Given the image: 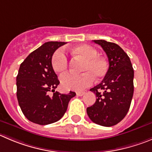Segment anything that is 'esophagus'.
<instances>
[{
	"instance_id": "34e87169",
	"label": "esophagus",
	"mask_w": 152,
	"mask_h": 152,
	"mask_svg": "<svg viewBox=\"0 0 152 152\" xmlns=\"http://www.w3.org/2000/svg\"><path fill=\"white\" fill-rule=\"evenodd\" d=\"M85 94V92H83V91H78V92H76V95L77 96H83V95H84Z\"/></svg>"
}]
</instances>
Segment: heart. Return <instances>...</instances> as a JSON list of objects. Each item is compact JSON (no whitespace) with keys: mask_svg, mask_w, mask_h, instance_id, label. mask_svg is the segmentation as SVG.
<instances>
[{"mask_svg":"<svg viewBox=\"0 0 152 152\" xmlns=\"http://www.w3.org/2000/svg\"><path fill=\"white\" fill-rule=\"evenodd\" d=\"M74 56L84 59L81 70L83 73L76 74L66 73L60 78L61 84L65 90L82 91L96 80L102 79L106 75L109 69L107 61L103 57L97 55V49L87 44H82L70 49ZM52 69L56 73H62L67 68L68 59L66 53L58 49L53 54L51 60Z\"/></svg>","mask_w":152,"mask_h":152,"instance_id":"heart-1","label":"heart"}]
</instances>
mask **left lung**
<instances>
[{"label":"left lung","instance_id":"1","mask_svg":"<svg viewBox=\"0 0 152 152\" xmlns=\"http://www.w3.org/2000/svg\"><path fill=\"white\" fill-rule=\"evenodd\" d=\"M93 41L103 48L110 65L103 81L90 89L97 100L88 107L87 114L95 124L111 127L120 122L130 109L134 94V68L128 55L118 45L103 39Z\"/></svg>","mask_w":152,"mask_h":152}]
</instances>
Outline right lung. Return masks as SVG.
<instances>
[{"instance_id":"right-lung-1","label":"right lung","mask_w":152,"mask_h":152,"mask_svg":"<svg viewBox=\"0 0 152 152\" xmlns=\"http://www.w3.org/2000/svg\"><path fill=\"white\" fill-rule=\"evenodd\" d=\"M65 42H45L31 52L21 64L16 77L17 99L25 117L40 125L60 120L67 110L69 101L76 96L55 91L60 82L52 69L51 60L56 49ZM49 91L54 92L51 97Z\"/></svg>"}]
</instances>
